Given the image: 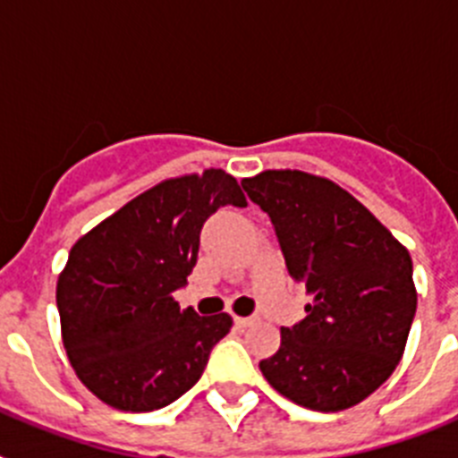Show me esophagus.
<instances>
[{"mask_svg": "<svg viewBox=\"0 0 458 458\" xmlns=\"http://www.w3.org/2000/svg\"><path fill=\"white\" fill-rule=\"evenodd\" d=\"M254 321H257V317H233V323H236L238 327H248L252 326Z\"/></svg>", "mask_w": 458, "mask_h": 458, "instance_id": "esophagus-1", "label": "esophagus"}]
</instances>
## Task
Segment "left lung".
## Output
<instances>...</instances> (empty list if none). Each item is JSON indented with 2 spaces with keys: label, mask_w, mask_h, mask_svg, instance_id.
I'll use <instances>...</instances> for the list:
<instances>
[{
  "label": "left lung",
  "mask_w": 458,
  "mask_h": 458,
  "mask_svg": "<svg viewBox=\"0 0 458 458\" xmlns=\"http://www.w3.org/2000/svg\"><path fill=\"white\" fill-rule=\"evenodd\" d=\"M242 188L268 213L286 268L311 302L282 327L261 374L310 411L337 412L378 390L402 360L418 307L408 250L333 181L268 169Z\"/></svg>",
  "instance_id": "1"
}]
</instances>
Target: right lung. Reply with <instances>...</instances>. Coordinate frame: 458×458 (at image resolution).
Returning a JSON list of instances; mask_svg holds the SVG:
<instances>
[{
	"label": "right lung",
	"instance_id": "1",
	"mask_svg": "<svg viewBox=\"0 0 458 458\" xmlns=\"http://www.w3.org/2000/svg\"><path fill=\"white\" fill-rule=\"evenodd\" d=\"M248 206L232 174L206 169L141 192L84 233L56 282L62 339L72 369L116 411L169 406L201 378L232 317L181 310L204 222Z\"/></svg>",
	"mask_w": 458,
	"mask_h": 458
}]
</instances>
